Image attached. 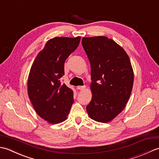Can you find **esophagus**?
<instances>
[{"mask_svg":"<svg viewBox=\"0 0 159 159\" xmlns=\"http://www.w3.org/2000/svg\"><path fill=\"white\" fill-rule=\"evenodd\" d=\"M85 89V86H78L77 87V89L79 90H84Z\"/></svg>","mask_w":159,"mask_h":159,"instance_id":"34e87169","label":"esophagus"}]
</instances>
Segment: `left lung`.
Segmentation results:
<instances>
[{"label": "left lung", "mask_w": 159, "mask_h": 159, "mask_svg": "<svg viewBox=\"0 0 159 159\" xmlns=\"http://www.w3.org/2000/svg\"><path fill=\"white\" fill-rule=\"evenodd\" d=\"M89 60L92 98L86 109L92 120L107 123L126 107L133 86L134 73L126 51L107 37L83 38Z\"/></svg>", "instance_id": "8db88e82"}]
</instances>
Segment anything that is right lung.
Masks as SVG:
<instances>
[{
    "label": "right lung",
    "mask_w": 159,
    "mask_h": 159,
    "mask_svg": "<svg viewBox=\"0 0 159 159\" xmlns=\"http://www.w3.org/2000/svg\"><path fill=\"white\" fill-rule=\"evenodd\" d=\"M80 37L49 39L37 55L28 78V95L39 116L59 124L68 116L73 91L61 83L66 59L79 45Z\"/></svg>",
    "instance_id": "add662e5"
}]
</instances>
